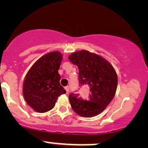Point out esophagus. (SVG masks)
<instances>
[{"mask_svg": "<svg viewBox=\"0 0 148 148\" xmlns=\"http://www.w3.org/2000/svg\"><path fill=\"white\" fill-rule=\"evenodd\" d=\"M64 90H66V94H69V86L64 87Z\"/></svg>", "mask_w": 148, "mask_h": 148, "instance_id": "34e87169", "label": "esophagus"}]
</instances>
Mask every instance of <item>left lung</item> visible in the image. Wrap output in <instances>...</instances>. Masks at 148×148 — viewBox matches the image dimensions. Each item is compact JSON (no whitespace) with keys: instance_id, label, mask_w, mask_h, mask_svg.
I'll use <instances>...</instances> for the list:
<instances>
[{"instance_id":"8db88e82","label":"left lung","mask_w":148,"mask_h":148,"mask_svg":"<svg viewBox=\"0 0 148 148\" xmlns=\"http://www.w3.org/2000/svg\"><path fill=\"white\" fill-rule=\"evenodd\" d=\"M69 59L78 66L80 86L90 88L89 94L84 97L74 93L69 95L73 110L79 116L88 118L100 114L116 93L118 84L116 71L102 56L86 50L71 54Z\"/></svg>"}]
</instances>
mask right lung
Returning <instances> with one entry per match:
<instances>
[{
	"instance_id": "1",
	"label": "right lung",
	"mask_w": 148,
	"mask_h": 148,
	"mask_svg": "<svg viewBox=\"0 0 148 148\" xmlns=\"http://www.w3.org/2000/svg\"><path fill=\"white\" fill-rule=\"evenodd\" d=\"M62 54L53 51L36 60L25 77L23 95L27 104L37 112H48L55 106L58 97L65 94L58 73Z\"/></svg>"
}]
</instances>
